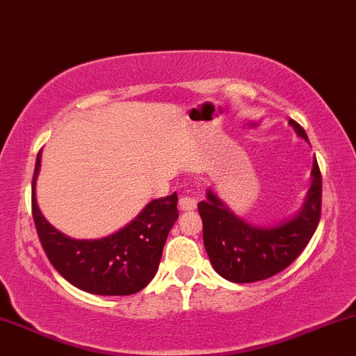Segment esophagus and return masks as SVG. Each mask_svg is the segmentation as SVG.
Masks as SVG:
<instances>
[{
	"label": "esophagus",
	"instance_id": "esophagus-1",
	"mask_svg": "<svg viewBox=\"0 0 356 356\" xmlns=\"http://www.w3.org/2000/svg\"><path fill=\"white\" fill-rule=\"evenodd\" d=\"M197 207V200L193 199V197H181V200H179V209L182 211H192L195 210Z\"/></svg>",
	"mask_w": 356,
	"mask_h": 356
}]
</instances>
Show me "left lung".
I'll list each match as a JSON object with an SVG mask.
<instances>
[{"label":"left lung","instance_id":"8db88e82","mask_svg":"<svg viewBox=\"0 0 356 356\" xmlns=\"http://www.w3.org/2000/svg\"><path fill=\"white\" fill-rule=\"evenodd\" d=\"M299 138L309 143L307 134L289 120ZM310 187L298 213L276 225H251L238 217L211 188L199 204L204 223V245L211 266L227 281H263L286 269L307 246L321 220L322 175L317 161L310 172Z\"/></svg>","mask_w":356,"mask_h":356}]
</instances>
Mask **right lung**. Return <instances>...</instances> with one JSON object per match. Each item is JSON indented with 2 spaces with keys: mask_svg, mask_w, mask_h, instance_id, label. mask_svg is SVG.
I'll return each instance as SVG.
<instances>
[{
  "mask_svg": "<svg viewBox=\"0 0 356 356\" xmlns=\"http://www.w3.org/2000/svg\"><path fill=\"white\" fill-rule=\"evenodd\" d=\"M33 177V217L40 245L49 261L72 286L90 294L129 296L145 289L159 268L172 225L177 222V193L152 200L126 227L95 240H77L54 228L39 210Z\"/></svg>",
  "mask_w": 356,
  "mask_h": 356,
  "instance_id": "right-lung-1",
  "label": "right lung"
}]
</instances>
